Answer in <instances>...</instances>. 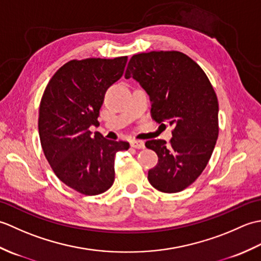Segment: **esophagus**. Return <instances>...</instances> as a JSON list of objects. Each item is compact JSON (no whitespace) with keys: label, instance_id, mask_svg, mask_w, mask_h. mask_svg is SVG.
I'll list each match as a JSON object with an SVG mask.
<instances>
[{"label":"esophagus","instance_id":"obj_1","mask_svg":"<svg viewBox=\"0 0 261 261\" xmlns=\"http://www.w3.org/2000/svg\"><path fill=\"white\" fill-rule=\"evenodd\" d=\"M130 146L135 149H143L145 148V143L141 140H131Z\"/></svg>","mask_w":261,"mask_h":261}]
</instances>
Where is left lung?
Returning a JSON list of instances; mask_svg holds the SVG:
<instances>
[{"mask_svg": "<svg viewBox=\"0 0 261 261\" xmlns=\"http://www.w3.org/2000/svg\"><path fill=\"white\" fill-rule=\"evenodd\" d=\"M151 101V116L174 127L169 143L148 140L146 147L158 156L148 171L156 190L177 193L193 184L206 167L219 136V103L206 74L179 51L134 55L125 70Z\"/></svg>", "mask_w": 261, "mask_h": 261, "instance_id": "obj_1", "label": "left lung"}]
</instances>
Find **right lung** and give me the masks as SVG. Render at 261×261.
Masks as SVG:
<instances>
[{"label":"right lung","mask_w":261,"mask_h":261,"mask_svg":"<svg viewBox=\"0 0 261 261\" xmlns=\"http://www.w3.org/2000/svg\"><path fill=\"white\" fill-rule=\"evenodd\" d=\"M126 60H70L43 92L38 120L43 153L58 178L84 195H98L113 185L115 153L130 147L88 130L99 124L105 92L123 75Z\"/></svg>","instance_id":"add662e5"}]
</instances>
